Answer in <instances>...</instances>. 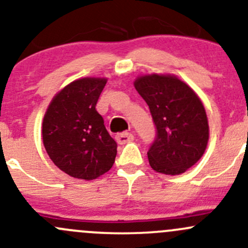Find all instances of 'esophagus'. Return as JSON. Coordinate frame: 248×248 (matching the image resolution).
<instances>
[{"instance_id": "34e87169", "label": "esophagus", "mask_w": 248, "mask_h": 248, "mask_svg": "<svg viewBox=\"0 0 248 248\" xmlns=\"http://www.w3.org/2000/svg\"><path fill=\"white\" fill-rule=\"evenodd\" d=\"M115 139H116L117 144L124 145V144H126V142L132 141V140L134 139V136L132 133H129V132H122V133L116 134Z\"/></svg>"}]
</instances>
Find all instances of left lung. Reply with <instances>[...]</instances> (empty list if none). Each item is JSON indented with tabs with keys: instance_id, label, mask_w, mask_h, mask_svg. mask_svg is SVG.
<instances>
[{
	"instance_id": "8db88e82",
	"label": "left lung",
	"mask_w": 248,
	"mask_h": 248,
	"mask_svg": "<svg viewBox=\"0 0 248 248\" xmlns=\"http://www.w3.org/2000/svg\"><path fill=\"white\" fill-rule=\"evenodd\" d=\"M134 87L150 108L157 136L147 152L155 171L180 175L206 150L209 124L198 94L174 74H146Z\"/></svg>"
}]
</instances>
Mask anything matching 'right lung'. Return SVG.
<instances>
[{
    "label": "right lung",
    "instance_id": "1",
    "mask_svg": "<svg viewBox=\"0 0 248 248\" xmlns=\"http://www.w3.org/2000/svg\"><path fill=\"white\" fill-rule=\"evenodd\" d=\"M106 78H81L60 90L42 124L43 144L57 168L74 179L94 180L111 169L117 144L96 104Z\"/></svg>",
    "mask_w": 248,
    "mask_h": 248
}]
</instances>
